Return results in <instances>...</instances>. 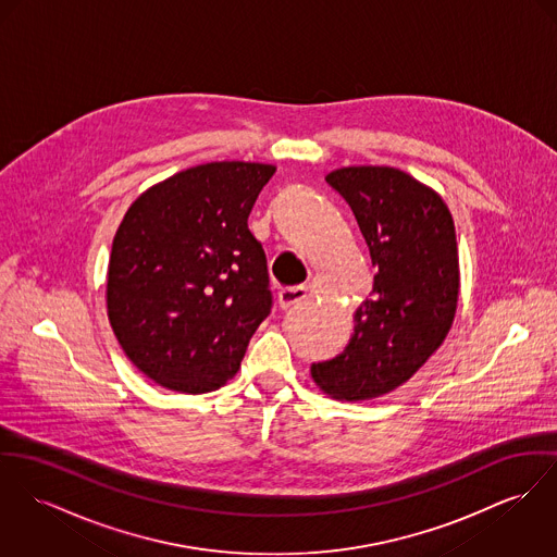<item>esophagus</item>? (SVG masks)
<instances>
[{
  "mask_svg": "<svg viewBox=\"0 0 557 557\" xmlns=\"http://www.w3.org/2000/svg\"><path fill=\"white\" fill-rule=\"evenodd\" d=\"M305 299H309V288L307 286H288V288H282L277 293V300H280L282 309H288V307H293V305H297V302Z\"/></svg>",
  "mask_w": 557,
  "mask_h": 557,
  "instance_id": "1",
  "label": "esophagus"
}]
</instances>
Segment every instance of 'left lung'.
I'll return each mask as SVG.
<instances>
[{"instance_id":"8db88e82","label":"left lung","mask_w":557,"mask_h":557,"mask_svg":"<svg viewBox=\"0 0 557 557\" xmlns=\"http://www.w3.org/2000/svg\"><path fill=\"white\" fill-rule=\"evenodd\" d=\"M326 182L356 215L377 273L349 343L311 364V377L333 398L369 400L409 382L445 342L460 293L456 226L441 195L400 170L342 168Z\"/></svg>"}]
</instances>
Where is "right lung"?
<instances>
[{
  "label": "right lung",
  "instance_id": "right-lung-1",
  "mask_svg": "<svg viewBox=\"0 0 557 557\" xmlns=\"http://www.w3.org/2000/svg\"><path fill=\"white\" fill-rule=\"evenodd\" d=\"M273 165L215 161L141 193L108 264V318L128 360L186 394L226 384L269 315L264 250L248 228Z\"/></svg>",
  "mask_w": 557,
  "mask_h": 557
}]
</instances>
